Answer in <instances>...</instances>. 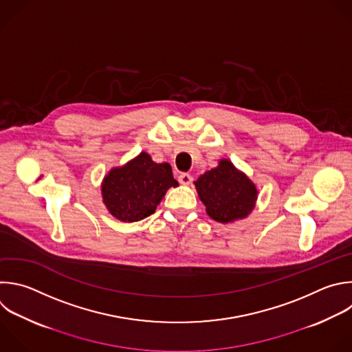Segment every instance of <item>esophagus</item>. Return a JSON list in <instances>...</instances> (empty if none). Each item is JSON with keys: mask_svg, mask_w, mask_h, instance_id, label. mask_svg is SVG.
I'll return each instance as SVG.
<instances>
[{"mask_svg": "<svg viewBox=\"0 0 352 352\" xmlns=\"http://www.w3.org/2000/svg\"><path fill=\"white\" fill-rule=\"evenodd\" d=\"M178 181L182 184V185H189L192 181H193V177L188 173H181L178 175Z\"/></svg>", "mask_w": 352, "mask_h": 352, "instance_id": "34e87169", "label": "esophagus"}]
</instances>
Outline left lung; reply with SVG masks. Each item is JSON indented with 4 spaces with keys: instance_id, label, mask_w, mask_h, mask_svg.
<instances>
[{
    "instance_id": "obj_1",
    "label": "left lung",
    "mask_w": 352,
    "mask_h": 352,
    "mask_svg": "<svg viewBox=\"0 0 352 352\" xmlns=\"http://www.w3.org/2000/svg\"><path fill=\"white\" fill-rule=\"evenodd\" d=\"M195 185L207 214L223 223L248 217L257 200L254 184L229 160H221L218 167L199 177Z\"/></svg>"
}]
</instances>
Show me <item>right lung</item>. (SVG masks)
<instances>
[{"label":"right lung","instance_id":"1","mask_svg":"<svg viewBox=\"0 0 352 352\" xmlns=\"http://www.w3.org/2000/svg\"><path fill=\"white\" fill-rule=\"evenodd\" d=\"M177 185L170 164H157L142 152L104 177L102 196L113 217L124 222H135L153 214L167 189Z\"/></svg>","mask_w":352,"mask_h":352}]
</instances>
